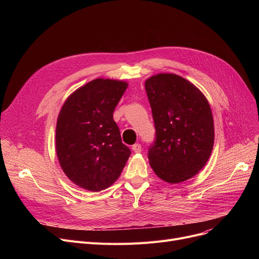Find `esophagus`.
Listing matches in <instances>:
<instances>
[{"label": "esophagus", "mask_w": 259, "mask_h": 259, "mask_svg": "<svg viewBox=\"0 0 259 259\" xmlns=\"http://www.w3.org/2000/svg\"><path fill=\"white\" fill-rule=\"evenodd\" d=\"M132 150H133L135 153L142 152V146H141V144H134V145L132 146Z\"/></svg>", "instance_id": "obj_1"}]
</instances>
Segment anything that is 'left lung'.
<instances>
[{
  "label": "left lung",
  "instance_id": "left-lung-1",
  "mask_svg": "<svg viewBox=\"0 0 259 259\" xmlns=\"http://www.w3.org/2000/svg\"><path fill=\"white\" fill-rule=\"evenodd\" d=\"M155 128L148 149L159 179L178 184L193 178L208 161L214 144V124L207 99L193 84L172 73L145 83Z\"/></svg>",
  "mask_w": 259,
  "mask_h": 259
}]
</instances>
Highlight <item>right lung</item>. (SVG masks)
I'll return each mask as SVG.
<instances>
[{"mask_svg":"<svg viewBox=\"0 0 259 259\" xmlns=\"http://www.w3.org/2000/svg\"><path fill=\"white\" fill-rule=\"evenodd\" d=\"M125 81L97 78L67 99L57 122L60 165L75 185L89 191L110 187L131 154L113 119Z\"/></svg>","mask_w":259,"mask_h":259,"instance_id":"1","label":"right lung"}]
</instances>
